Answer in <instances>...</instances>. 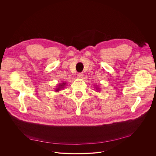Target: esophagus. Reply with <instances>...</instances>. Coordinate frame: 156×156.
<instances>
[{
	"instance_id": "obj_1",
	"label": "esophagus",
	"mask_w": 156,
	"mask_h": 156,
	"mask_svg": "<svg viewBox=\"0 0 156 156\" xmlns=\"http://www.w3.org/2000/svg\"><path fill=\"white\" fill-rule=\"evenodd\" d=\"M83 75H84V74H83V72L78 73L77 74V77H78V78H82L83 77Z\"/></svg>"
}]
</instances>
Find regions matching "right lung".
I'll use <instances>...</instances> for the list:
<instances>
[{
	"label": "right lung",
	"instance_id": "obj_1",
	"mask_svg": "<svg viewBox=\"0 0 156 156\" xmlns=\"http://www.w3.org/2000/svg\"><path fill=\"white\" fill-rule=\"evenodd\" d=\"M65 84H66V83H63V84H59V87H58V88H57V89H56V91H58V90H59V89H61V87H62V86H64V85H65Z\"/></svg>",
	"mask_w": 156,
	"mask_h": 156
}]
</instances>
